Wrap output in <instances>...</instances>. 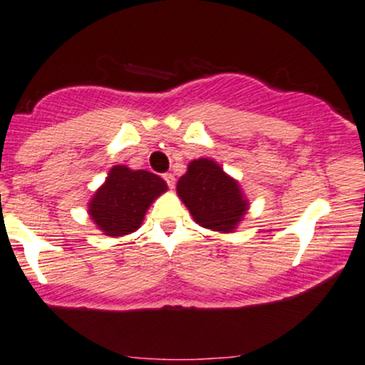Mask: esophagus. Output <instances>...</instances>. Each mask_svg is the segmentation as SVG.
<instances>
[{
	"label": "esophagus",
	"mask_w": 365,
	"mask_h": 365,
	"mask_svg": "<svg viewBox=\"0 0 365 365\" xmlns=\"http://www.w3.org/2000/svg\"><path fill=\"white\" fill-rule=\"evenodd\" d=\"M163 178H165L166 185H168L170 188H173V187H175V182H177V180H175V175H171V173H165V175H163Z\"/></svg>",
	"instance_id": "1"
}]
</instances>
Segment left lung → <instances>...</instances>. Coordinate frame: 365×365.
I'll list each match as a JSON object with an SVG mask.
<instances>
[{
  "label": "left lung",
  "mask_w": 365,
  "mask_h": 365,
  "mask_svg": "<svg viewBox=\"0 0 365 365\" xmlns=\"http://www.w3.org/2000/svg\"><path fill=\"white\" fill-rule=\"evenodd\" d=\"M177 194L197 225L217 232L235 231L250 207L238 180L210 158L188 163L187 173L177 183Z\"/></svg>",
  "instance_id": "1"
}]
</instances>
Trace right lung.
<instances>
[{
    "mask_svg": "<svg viewBox=\"0 0 365 365\" xmlns=\"http://www.w3.org/2000/svg\"><path fill=\"white\" fill-rule=\"evenodd\" d=\"M166 190L165 180L151 171L115 165L88 202V216L105 236L130 235L143 225L149 205Z\"/></svg>",
    "mask_w": 365,
    "mask_h": 365,
    "instance_id": "add662e5",
    "label": "right lung"
}]
</instances>
